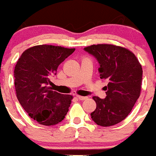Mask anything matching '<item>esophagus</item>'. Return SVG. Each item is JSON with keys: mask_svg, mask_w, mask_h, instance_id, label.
<instances>
[{"mask_svg": "<svg viewBox=\"0 0 156 156\" xmlns=\"http://www.w3.org/2000/svg\"><path fill=\"white\" fill-rule=\"evenodd\" d=\"M76 97H77L79 100H85V99L88 98V97H85V96H79V95H77Z\"/></svg>", "mask_w": 156, "mask_h": 156, "instance_id": "obj_1", "label": "esophagus"}]
</instances>
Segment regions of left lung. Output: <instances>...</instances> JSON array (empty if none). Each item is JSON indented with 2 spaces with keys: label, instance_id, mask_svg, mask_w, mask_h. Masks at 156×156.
<instances>
[{
  "label": "left lung",
  "instance_id": "1",
  "mask_svg": "<svg viewBox=\"0 0 156 156\" xmlns=\"http://www.w3.org/2000/svg\"><path fill=\"white\" fill-rule=\"evenodd\" d=\"M99 63L100 78L108 79L104 89L106 98L94 96L97 107L91 118L100 126H112L124 120L140 95L142 68L135 55L126 48L111 44L84 48Z\"/></svg>",
  "mask_w": 156,
  "mask_h": 156
}]
</instances>
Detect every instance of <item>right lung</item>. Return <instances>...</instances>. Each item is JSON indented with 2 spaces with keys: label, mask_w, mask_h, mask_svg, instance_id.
Here are the masks:
<instances>
[{
  "label": "right lung",
  "mask_w": 156,
  "mask_h": 156,
  "mask_svg": "<svg viewBox=\"0 0 156 156\" xmlns=\"http://www.w3.org/2000/svg\"><path fill=\"white\" fill-rule=\"evenodd\" d=\"M75 48L38 45L23 51L14 70L19 103L32 119L43 125H54L65 118L73 96L52 91L48 86L58 66Z\"/></svg>",
  "instance_id": "obj_1"
}]
</instances>
